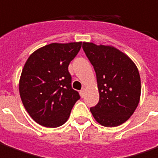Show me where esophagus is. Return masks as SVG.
I'll use <instances>...</instances> for the list:
<instances>
[{"mask_svg":"<svg viewBox=\"0 0 158 158\" xmlns=\"http://www.w3.org/2000/svg\"><path fill=\"white\" fill-rule=\"evenodd\" d=\"M80 94H81V97H84V94H85V89H82L80 91Z\"/></svg>","mask_w":158,"mask_h":158,"instance_id":"obj_1","label":"esophagus"}]
</instances>
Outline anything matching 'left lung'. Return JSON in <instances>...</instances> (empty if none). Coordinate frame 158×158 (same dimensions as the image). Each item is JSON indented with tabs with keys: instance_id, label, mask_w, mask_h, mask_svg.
<instances>
[{
	"instance_id": "1",
	"label": "left lung",
	"mask_w": 158,
	"mask_h": 158,
	"mask_svg": "<svg viewBox=\"0 0 158 158\" xmlns=\"http://www.w3.org/2000/svg\"><path fill=\"white\" fill-rule=\"evenodd\" d=\"M82 48L94 69L100 94L98 104L90 111L102 126L118 127L131 117L139 105V69L129 56L115 47L83 42Z\"/></svg>"
}]
</instances>
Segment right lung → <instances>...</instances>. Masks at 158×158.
<instances>
[{
  "label": "right lung",
  "mask_w": 158,
  "mask_h": 158,
  "mask_svg": "<svg viewBox=\"0 0 158 158\" xmlns=\"http://www.w3.org/2000/svg\"><path fill=\"white\" fill-rule=\"evenodd\" d=\"M81 42L52 43L38 49L24 65L19 79L21 101L31 118L45 127H58L68 120L79 93L71 88L69 63Z\"/></svg>",
  "instance_id": "1"
}]
</instances>
